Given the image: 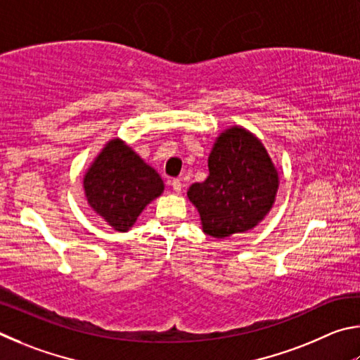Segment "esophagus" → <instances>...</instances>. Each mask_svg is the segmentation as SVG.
<instances>
[{
  "label": "esophagus",
  "instance_id": "obj_1",
  "mask_svg": "<svg viewBox=\"0 0 360 360\" xmlns=\"http://www.w3.org/2000/svg\"><path fill=\"white\" fill-rule=\"evenodd\" d=\"M170 185H172V188H174V191L179 194V193H181V188H184V185H181V181L179 180V179H174L172 181H170Z\"/></svg>",
  "mask_w": 360,
  "mask_h": 360
}]
</instances>
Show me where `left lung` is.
<instances>
[{"instance_id": "left-lung-1", "label": "left lung", "mask_w": 360, "mask_h": 360, "mask_svg": "<svg viewBox=\"0 0 360 360\" xmlns=\"http://www.w3.org/2000/svg\"><path fill=\"white\" fill-rule=\"evenodd\" d=\"M278 170L266 147L242 126L217 137L209 155V176L188 190L202 231L226 238L256 228L275 202Z\"/></svg>"}]
</instances>
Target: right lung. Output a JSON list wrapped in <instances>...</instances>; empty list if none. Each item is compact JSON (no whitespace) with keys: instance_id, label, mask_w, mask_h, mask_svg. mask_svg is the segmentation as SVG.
<instances>
[{"instance_id":"right-lung-1","label":"right lung","mask_w":360,"mask_h":360,"mask_svg":"<svg viewBox=\"0 0 360 360\" xmlns=\"http://www.w3.org/2000/svg\"><path fill=\"white\" fill-rule=\"evenodd\" d=\"M88 205L118 232L132 228L151 200L161 196L164 184L122 139H112L94 158L84 176Z\"/></svg>"}]
</instances>
